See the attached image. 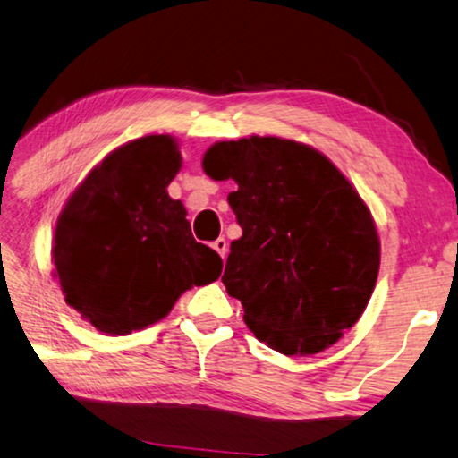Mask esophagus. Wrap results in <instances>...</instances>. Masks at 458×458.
Here are the masks:
<instances>
[{
    "label": "esophagus",
    "instance_id": "34e87169",
    "mask_svg": "<svg viewBox=\"0 0 458 458\" xmlns=\"http://www.w3.org/2000/svg\"><path fill=\"white\" fill-rule=\"evenodd\" d=\"M213 248L216 250V253H219L221 258H225V256H227V239H225V237L215 239V242H213Z\"/></svg>",
    "mask_w": 458,
    "mask_h": 458
}]
</instances>
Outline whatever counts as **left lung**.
I'll use <instances>...</instances> for the list:
<instances>
[{
    "label": "left lung",
    "mask_w": 458,
    "mask_h": 458,
    "mask_svg": "<svg viewBox=\"0 0 458 458\" xmlns=\"http://www.w3.org/2000/svg\"><path fill=\"white\" fill-rule=\"evenodd\" d=\"M202 170L237 184L229 205L243 235L221 280L253 335L286 356L335 344L360 319L381 266L356 188L323 153L280 137L221 140Z\"/></svg>",
    "instance_id": "1"
}]
</instances>
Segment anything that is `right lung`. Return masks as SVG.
Listing matches in <instances>:
<instances>
[{"label": "right lung", "mask_w": 458, "mask_h": 458, "mask_svg": "<svg viewBox=\"0 0 458 458\" xmlns=\"http://www.w3.org/2000/svg\"><path fill=\"white\" fill-rule=\"evenodd\" d=\"M180 167L174 137L135 139L108 153L61 210L55 278L98 332L149 327L188 288L221 276V256L196 242L184 205L167 194Z\"/></svg>", "instance_id": "1"}]
</instances>
